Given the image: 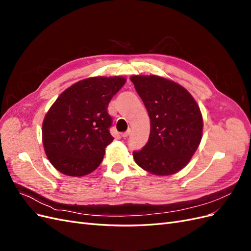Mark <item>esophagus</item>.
<instances>
[{"mask_svg":"<svg viewBox=\"0 0 251 251\" xmlns=\"http://www.w3.org/2000/svg\"><path fill=\"white\" fill-rule=\"evenodd\" d=\"M131 132H132V131H131V128H128V130H127L126 132H124L123 134H121V136H123V137H124V138H126V137H127V136H130Z\"/></svg>","mask_w":251,"mask_h":251,"instance_id":"1","label":"esophagus"}]
</instances>
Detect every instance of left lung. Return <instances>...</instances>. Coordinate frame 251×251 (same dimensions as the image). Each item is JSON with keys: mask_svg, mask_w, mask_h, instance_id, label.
Segmentation results:
<instances>
[{"mask_svg": "<svg viewBox=\"0 0 251 251\" xmlns=\"http://www.w3.org/2000/svg\"><path fill=\"white\" fill-rule=\"evenodd\" d=\"M131 81L148 110L149 141L133 151L136 163L157 176L176 174L191 161L202 139L203 118L192 94L158 75H134Z\"/></svg>", "mask_w": 251, "mask_h": 251, "instance_id": "1", "label": "left lung"}]
</instances>
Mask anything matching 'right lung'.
<instances>
[{
    "label": "right lung",
    "mask_w": 251,
    "mask_h": 251,
    "mask_svg": "<svg viewBox=\"0 0 251 251\" xmlns=\"http://www.w3.org/2000/svg\"><path fill=\"white\" fill-rule=\"evenodd\" d=\"M123 76H95L75 82L51 105L43 121V144L47 158L64 175L81 177L101 163L113 141L107 108L123 88Z\"/></svg>",
    "instance_id": "right-lung-1"
}]
</instances>
